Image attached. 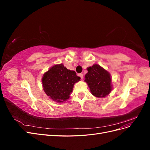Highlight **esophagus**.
<instances>
[{"label": "esophagus", "instance_id": "obj_1", "mask_svg": "<svg viewBox=\"0 0 150 150\" xmlns=\"http://www.w3.org/2000/svg\"><path fill=\"white\" fill-rule=\"evenodd\" d=\"M78 76L80 77L81 79H83V74L82 73H80V74H78Z\"/></svg>", "mask_w": 150, "mask_h": 150}]
</instances>
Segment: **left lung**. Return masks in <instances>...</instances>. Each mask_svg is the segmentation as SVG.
I'll return each mask as SVG.
<instances>
[{"label": "left lung", "instance_id": "left-lung-1", "mask_svg": "<svg viewBox=\"0 0 150 150\" xmlns=\"http://www.w3.org/2000/svg\"><path fill=\"white\" fill-rule=\"evenodd\" d=\"M84 81L87 83L90 91L97 98H104L112 90L111 78L109 72L98 64L87 68Z\"/></svg>", "mask_w": 150, "mask_h": 150}]
</instances>
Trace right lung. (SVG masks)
I'll return each mask as SVG.
<instances>
[{
  "mask_svg": "<svg viewBox=\"0 0 150 150\" xmlns=\"http://www.w3.org/2000/svg\"><path fill=\"white\" fill-rule=\"evenodd\" d=\"M81 78L76 72L67 69L62 64L51 67L42 78L43 89L47 96L57 103H63L70 97L74 84Z\"/></svg>",
  "mask_w": 150,
  "mask_h": 150,
  "instance_id": "add662e5",
  "label": "right lung"
}]
</instances>
